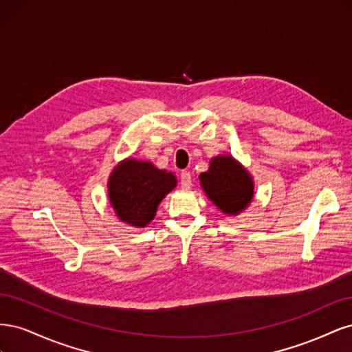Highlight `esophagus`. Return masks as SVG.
<instances>
[{
	"label": "esophagus",
	"mask_w": 352,
	"mask_h": 352,
	"mask_svg": "<svg viewBox=\"0 0 352 352\" xmlns=\"http://www.w3.org/2000/svg\"><path fill=\"white\" fill-rule=\"evenodd\" d=\"M180 186L184 189H189L192 186V176H190L189 172H182V175H180Z\"/></svg>",
	"instance_id": "34e87169"
}]
</instances>
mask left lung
Wrapping results in <instances>:
<instances>
[{
  "label": "left lung",
  "instance_id": "1",
  "mask_svg": "<svg viewBox=\"0 0 352 352\" xmlns=\"http://www.w3.org/2000/svg\"><path fill=\"white\" fill-rule=\"evenodd\" d=\"M207 198L223 214L238 216L254 198V177L235 157L223 154L210 160L207 172L199 175Z\"/></svg>",
  "mask_w": 352,
  "mask_h": 352
}]
</instances>
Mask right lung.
Masks as SVG:
<instances>
[{"instance_id":"obj_1","label":"right lung","mask_w":352,"mask_h":352,"mask_svg":"<svg viewBox=\"0 0 352 352\" xmlns=\"http://www.w3.org/2000/svg\"><path fill=\"white\" fill-rule=\"evenodd\" d=\"M172 172L157 168L151 162L124 158L109 176V199L120 221L145 228L155 217L164 197L176 188Z\"/></svg>"}]
</instances>
